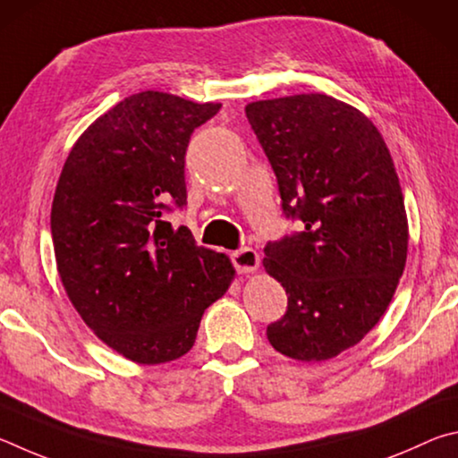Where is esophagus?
Segmentation results:
<instances>
[{"mask_svg":"<svg viewBox=\"0 0 458 458\" xmlns=\"http://www.w3.org/2000/svg\"><path fill=\"white\" fill-rule=\"evenodd\" d=\"M231 261H233L239 274H250V271L259 267V255L251 247H242V250L231 253Z\"/></svg>","mask_w":458,"mask_h":458,"instance_id":"34e87169","label":"esophagus"}]
</instances>
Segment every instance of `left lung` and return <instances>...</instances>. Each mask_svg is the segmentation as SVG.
Returning <instances> with one entry per match:
<instances>
[{
    "label": "left lung",
    "instance_id": "1",
    "mask_svg": "<svg viewBox=\"0 0 458 458\" xmlns=\"http://www.w3.org/2000/svg\"><path fill=\"white\" fill-rule=\"evenodd\" d=\"M245 114L285 219L303 223L263 250V267L287 293L267 340L284 356L322 362L380 322L403 277L408 221L396 168L372 120L332 96L259 100Z\"/></svg>",
    "mask_w": 458,
    "mask_h": 458
}]
</instances>
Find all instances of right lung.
<instances>
[{"label": "right lung", "instance_id": "right-lung-1", "mask_svg": "<svg viewBox=\"0 0 458 458\" xmlns=\"http://www.w3.org/2000/svg\"><path fill=\"white\" fill-rule=\"evenodd\" d=\"M221 104L139 92L86 128L64 163L52 242L72 306L98 338L139 364L192 348L203 311L227 292V255L165 219L187 205L184 155Z\"/></svg>", "mask_w": 458, "mask_h": 458}]
</instances>
